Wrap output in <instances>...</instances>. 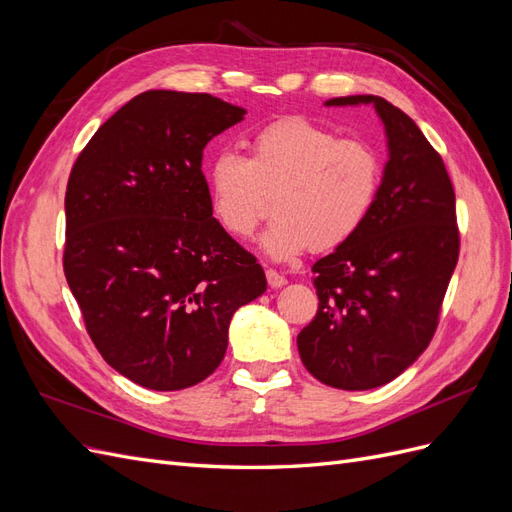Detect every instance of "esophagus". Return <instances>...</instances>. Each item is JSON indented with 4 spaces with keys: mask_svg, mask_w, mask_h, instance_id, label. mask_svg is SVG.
I'll return each instance as SVG.
<instances>
[{
    "mask_svg": "<svg viewBox=\"0 0 512 512\" xmlns=\"http://www.w3.org/2000/svg\"><path fill=\"white\" fill-rule=\"evenodd\" d=\"M265 275H267V282H269V286H271V288H282V286H286V284H288L286 277L277 273L275 269H267V273H265Z\"/></svg>",
    "mask_w": 512,
    "mask_h": 512,
    "instance_id": "34e87169",
    "label": "esophagus"
}]
</instances>
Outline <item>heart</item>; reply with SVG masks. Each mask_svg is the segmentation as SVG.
<instances>
[{
  "instance_id": "b5f03b06",
  "label": "heart",
  "mask_w": 512,
  "mask_h": 512,
  "mask_svg": "<svg viewBox=\"0 0 512 512\" xmlns=\"http://www.w3.org/2000/svg\"><path fill=\"white\" fill-rule=\"evenodd\" d=\"M378 149L305 117H284L250 138V158L215 153L207 168L209 209L230 237L250 239L273 194L277 218L262 232L260 250L290 262L309 247L333 250L352 239L376 205L382 185Z\"/></svg>"
}]
</instances>
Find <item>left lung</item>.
I'll list each match as a JSON object with an SVG mask.
<instances>
[{
  "instance_id": "obj_1",
  "label": "left lung",
  "mask_w": 512,
  "mask_h": 512,
  "mask_svg": "<svg viewBox=\"0 0 512 512\" xmlns=\"http://www.w3.org/2000/svg\"><path fill=\"white\" fill-rule=\"evenodd\" d=\"M363 104L389 151L380 194L359 232L312 267L318 314L297 337L309 374L344 391L391 382L423 354L459 256L453 183L421 128L380 96L324 102Z\"/></svg>"
}]
</instances>
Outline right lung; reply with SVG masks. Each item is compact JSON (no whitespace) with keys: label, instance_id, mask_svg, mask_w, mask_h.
Instances as JSON below:
<instances>
[{"label":"right lung","instance_id":"obj_1","mask_svg":"<svg viewBox=\"0 0 512 512\" xmlns=\"http://www.w3.org/2000/svg\"><path fill=\"white\" fill-rule=\"evenodd\" d=\"M209 94L151 89L102 123L66 190L64 271L104 361L151 391L211 376L265 271L209 209L203 149L245 117Z\"/></svg>","mask_w":512,"mask_h":512}]
</instances>
